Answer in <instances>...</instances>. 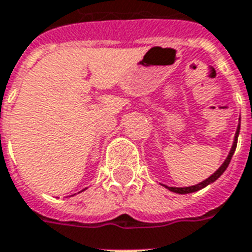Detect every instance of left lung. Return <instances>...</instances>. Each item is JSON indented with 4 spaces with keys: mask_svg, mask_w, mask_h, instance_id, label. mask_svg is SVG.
Wrapping results in <instances>:
<instances>
[{
    "mask_svg": "<svg viewBox=\"0 0 252 252\" xmlns=\"http://www.w3.org/2000/svg\"><path fill=\"white\" fill-rule=\"evenodd\" d=\"M239 131H240V124H239L238 129H236V133H235V140H233V144H232V148H231V151H229V155L227 157V159H225V162L221 164V167L217 170L215 174H212L208 180L202 181V182H200L198 185H194V186H189V188H170V186H166L167 189L171 190V191H174V193H178V194H188V193H193V191H197V190H201L202 188H205V186H208L209 184H212V182H215V181L220 177V175L225 171V169L228 167V164H229V162H231V159H232V155L233 153H235V150H236V144H238V136H239Z\"/></svg>",
    "mask_w": 252,
    "mask_h": 252,
    "instance_id": "1",
    "label": "left lung"
}]
</instances>
